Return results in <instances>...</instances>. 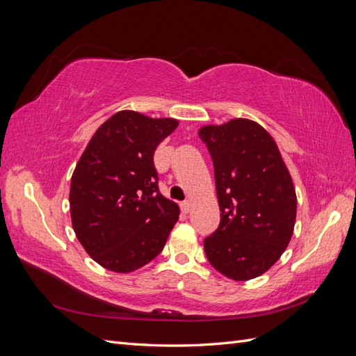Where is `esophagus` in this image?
I'll use <instances>...</instances> for the list:
<instances>
[{
	"label": "esophagus",
	"instance_id": "obj_1",
	"mask_svg": "<svg viewBox=\"0 0 356 356\" xmlns=\"http://www.w3.org/2000/svg\"><path fill=\"white\" fill-rule=\"evenodd\" d=\"M181 211L184 213H188L191 211V203L187 200V202H182L181 203Z\"/></svg>",
	"mask_w": 356,
	"mask_h": 356
}]
</instances>
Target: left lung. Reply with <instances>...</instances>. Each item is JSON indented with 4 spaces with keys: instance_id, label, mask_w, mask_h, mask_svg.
<instances>
[{
    "instance_id": "left-lung-1",
    "label": "left lung",
    "mask_w": 356,
    "mask_h": 356,
    "mask_svg": "<svg viewBox=\"0 0 356 356\" xmlns=\"http://www.w3.org/2000/svg\"><path fill=\"white\" fill-rule=\"evenodd\" d=\"M213 161L221 211L218 229L203 241L208 261L225 277L266 273L291 241L297 215L293 178L275 139L248 118L199 129Z\"/></svg>"
}]
</instances>
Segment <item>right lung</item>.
Listing matches in <instances>:
<instances>
[{"label":"right lung","mask_w":356,"mask_h":356,"mask_svg":"<svg viewBox=\"0 0 356 356\" xmlns=\"http://www.w3.org/2000/svg\"><path fill=\"white\" fill-rule=\"evenodd\" d=\"M177 126L175 118L118 111L98 127L75 166L72 229L104 268L131 273L163 250L179 208L160 195L153 156Z\"/></svg>","instance_id":"1"}]
</instances>
